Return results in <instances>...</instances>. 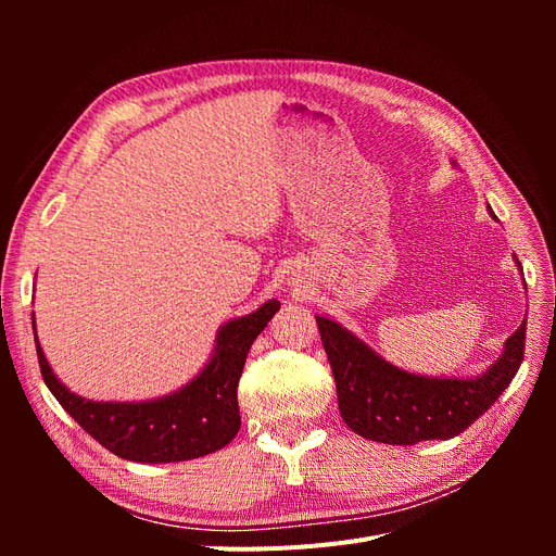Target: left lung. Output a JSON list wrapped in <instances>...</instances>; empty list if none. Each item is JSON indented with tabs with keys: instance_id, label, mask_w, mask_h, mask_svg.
I'll list each match as a JSON object with an SVG mask.
<instances>
[{
	"instance_id": "1",
	"label": "left lung",
	"mask_w": 556,
	"mask_h": 556,
	"mask_svg": "<svg viewBox=\"0 0 556 556\" xmlns=\"http://www.w3.org/2000/svg\"><path fill=\"white\" fill-rule=\"evenodd\" d=\"M496 220L494 211L486 206ZM521 271L519 260H515ZM527 290V288H525ZM336 380L343 422L362 439L387 445L447 441L494 406L525 359L527 319L503 343L501 357L473 378L417 376L380 357L355 333L315 315Z\"/></svg>"
}]
</instances>
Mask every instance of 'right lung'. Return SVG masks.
Masks as SVG:
<instances>
[{
    "label": "right lung",
    "instance_id": "obj_1",
    "mask_svg": "<svg viewBox=\"0 0 556 556\" xmlns=\"http://www.w3.org/2000/svg\"><path fill=\"white\" fill-rule=\"evenodd\" d=\"M278 311L280 301L271 299L255 313L229 319L217 329L213 355L204 368L178 392L150 401H92L74 394L43 355L35 313L31 327L43 382L99 445L127 462L174 464L223 450L239 433L237 387L248 350Z\"/></svg>",
    "mask_w": 556,
    "mask_h": 556
}]
</instances>
